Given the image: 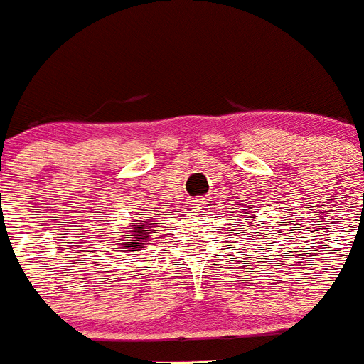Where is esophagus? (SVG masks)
<instances>
[{
  "label": "esophagus",
  "instance_id": "esophagus-1",
  "mask_svg": "<svg viewBox=\"0 0 364 364\" xmlns=\"http://www.w3.org/2000/svg\"><path fill=\"white\" fill-rule=\"evenodd\" d=\"M206 198H197V200H191V208L197 210V212H203V208H206Z\"/></svg>",
  "mask_w": 364,
  "mask_h": 364
}]
</instances>
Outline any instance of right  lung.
<instances>
[{"instance_id": "obj_1", "label": "right lung", "mask_w": 364, "mask_h": 364, "mask_svg": "<svg viewBox=\"0 0 364 364\" xmlns=\"http://www.w3.org/2000/svg\"><path fill=\"white\" fill-rule=\"evenodd\" d=\"M152 225H158L156 220H149L147 217H144L141 220H134L130 225V230H125V232H116V234H123L121 237V248H125L123 252H134V250H141L145 248V245L151 241V234H154L156 230Z\"/></svg>"}]
</instances>
